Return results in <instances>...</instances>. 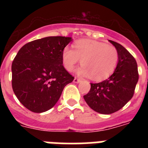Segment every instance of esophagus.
Here are the masks:
<instances>
[{
  "instance_id": "1",
  "label": "esophagus",
  "mask_w": 148,
  "mask_h": 148,
  "mask_svg": "<svg viewBox=\"0 0 148 148\" xmlns=\"http://www.w3.org/2000/svg\"><path fill=\"white\" fill-rule=\"evenodd\" d=\"M81 79H78V78H77V77H74V83H80L81 82Z\"/></svg>"
}]
</instances>
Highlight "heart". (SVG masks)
<instances>
[{
  "label": "heart",
  "instance_id": "b5f03b06",
  "mask_svg": "<svg viewBox=\"0 0 148 148\" xmlns=\"http://www.w3.org/2000/svg\"><path fill=\"white\" fill-rule=\"evenodd\" d=\"M74 47V50L69 47L63 50V64L67 71H72L81 60L84 66L77 71V74L101 81L110 76L117 67L119 56L114 46L97 40H80Z\"/></svg>",
  "mask_w": 148,
  "mask_h": 148
}]
</instances>
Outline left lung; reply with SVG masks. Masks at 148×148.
Returning <instances> with one entry per match:
<instances>
[{
	"mask_svg": "<svg viewBox=\"0 0 148 148\" xmlns=\"http://www.w3.org/2000/svg\"><path fill=\"white\" fill-rule=\"evenodd\" d=\"M117 49L119 56L114 72L100 83H90L89 92L84 99L92 110L110 114L121 109L133 97L138 81V64L129 51L118 43L108 40Z\"/></svg>",
	"mask_w": 148,
	"mask_h": 148,
	"instance_id": "obj_1",
	"label": "left lung"
}]
</instances>
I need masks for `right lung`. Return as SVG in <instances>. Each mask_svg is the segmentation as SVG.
I'll return each mask as SVG.
<instances>
[{
    "label": "right lung",
    "instance_id": "obj_1",
    "mask_svg": "<svg viewBox=\"0 0 148 148\" xmlns=\"http://www.w3.org/2000/svg\"><path fill=\"white\" fill-rule=\"evenodd\" d=\"M69 37H47L24 45L13 60L12 88L19 101L32 112L50 110L74 77L63 66L62 52Z\"/></svg>",
    "mask_w": 148,
    "mask_h": 148
}]
</instances>
